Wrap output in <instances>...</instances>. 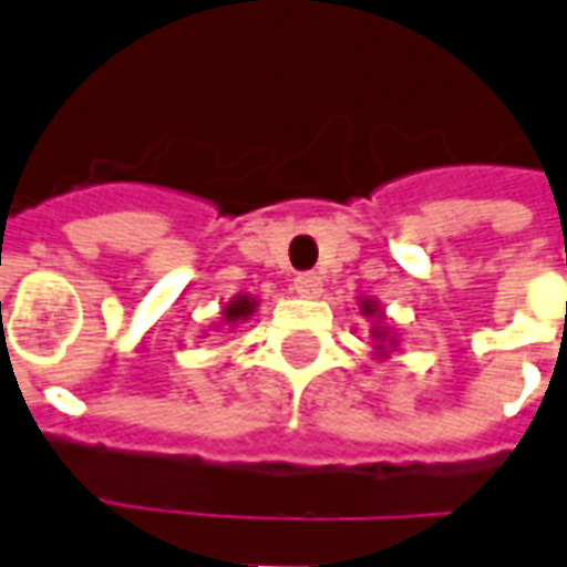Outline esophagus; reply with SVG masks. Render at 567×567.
I'll return each mask as SVG.
<instances>
[{
    "label": "esophagus",
    "mask_w": 567,
    "mask_h": 567,
    "mask_svg": "<svg viewBox=\"0 0 567 567\" xmlns=\"http://www.w3.org/2000/svg\"><path fill=\"white\" fill-rule=\"evenodd\" d=\"M293 291L306 299L320 297V293H323V279L317 274H299L297 279H293Z\"/></svg>",
    "instance_id": "obj_1"
}]
</instances>
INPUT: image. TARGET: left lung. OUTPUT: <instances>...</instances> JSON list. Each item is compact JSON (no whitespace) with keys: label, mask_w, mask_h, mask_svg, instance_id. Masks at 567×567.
Returning a JSON list of instances; mask_svg holds the SVG:
<instances>
[{"label":"left lung","mask_w":567,"mask_h":567,"mask_svg":"<svg viewBox=\"0 0 567 567\" xmlns=\"http://www.w3.org/2000/svg\"><path fill=\"white\" fill-rule=\"evenodd\" d=\"M358 302H361V306H358L361 308V315L372 320L370 338H372V349H375V358L384 361V358H390V349L399 347V334L388 326V315H384V308L379 306V299L361 297Z\"/></svg>","instance_id":"obj_1"}]
</instances>
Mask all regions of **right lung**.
Wrapping results in <instances>:
<instances>
[{
    "label": "right lung",
    "instance_id": "right-lung-1",
    "mask_svg": "<svg viewBox=\"0 0 567 567\" xmlns=\"http://www.w3.org/2000/svg\"><path fill=\"white\" fill-rule=\"evenodd\" d=\"M259 308V299L250 297V293H238V297H233L227 302V306L220 308V326H238L241 320H247V317H252V311Z\"/></svg>",
    "mask_w": 567,
    "mask_h": 567
}]
</instances>
